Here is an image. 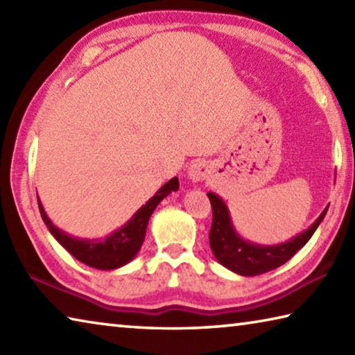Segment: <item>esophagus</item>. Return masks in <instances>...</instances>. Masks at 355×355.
Masks as SVG:
<instances>
[{"instance_id": "1", "label": "esophagus", "mask_w": 355, "mask_h": 355, "mask_svg": "<svg viewBox=\"0 0 355 355\" xmlns=\"http://www.w3.org/2000/svg\"><path fill=\"white\" fill-rule=\"evenodd\" d=\"M208 177V167L205 163H194L189 166L188 169V178L191 180L192 183H199L203 182Z\"/></svg>"}]
</instances>
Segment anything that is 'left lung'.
<instances>
[{
  "label": "left lung",
  "mask_w": 355,
  "mask_h": 355,
  "mask_svg": "<svg viewBox=\"0 0 355 355\" xmlns=\"http://www.w3.org/2000/svg\"><path fill=\"white\" fill-rule=\"evenodd\" d=\"M207 196L213 208L209 248H211L216 260L222 266H225L227 269L239 275H244V277L269 272L282 266V264H285L297 250L302 249L309 243V239L316 232L318 225L321 224L329 209L327 205L320 214V218L307 230L288 239V241L275 245H261L245 241L244 238L238 235L235 227H233L230 211H228L225 202L218 194L208 192Z\"/></svg>",
  "instance_id": "left-lung-1"
}]
</instances>
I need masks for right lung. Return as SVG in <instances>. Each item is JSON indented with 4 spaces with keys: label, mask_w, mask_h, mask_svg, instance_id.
<instances>
[{
    "label": "right lung",
    "mask_w": 355,
    "mask_h": 355,
    "mask_svg": "<svg viewBox=\"0 0 355 355\" xmlns=\"http://www.w3.org/2000/svg\"><path fill=\"white\" fill-rule=\"evenodd\" d=\"M178 178L173 177L169 180L164 186L156 191V194L150 199L146 205H142L137 211L131 216V219L123 227L117 228L116 232L111 233L105 238L97 239H87V238H78L71 236L69 233L62 232L48 218L42 202L39 200V209L40 216L44 219L45 225L56 241L62 245V248L73 255L76 260L87 264V266L101 269V271H111V269H117L123 264L130 263L137 255L141 245L146 239L147 224L155 208L158 203L171 194L173 191H178Z\"/></svg>",
    "instance_id": "add662e5"
}]
</instances>
